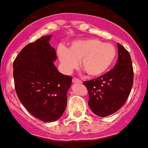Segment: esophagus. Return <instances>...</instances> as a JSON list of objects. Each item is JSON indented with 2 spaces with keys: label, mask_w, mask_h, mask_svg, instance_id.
<instances>
[{
  "label": "esophagus",
  "mask_w": 148,
  "mask_h": 148,
  "mask_svg": "<svg viewBox=\"0 0 148 148\" xmlns=\"http://www.w3.org/2000/svg\"><path fill=\"white\" fill-rule=\"evenodd\" d=\"M73 83H75V84H82V82L80 80V79H78L77 78H73Z\"/></svg>",
  "instance_id": "34e87169"
}]
</instances>
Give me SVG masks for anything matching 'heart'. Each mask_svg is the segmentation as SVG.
Returning <instances> with one entry per match:
<instances>
[{"mask_svg":"<svg viewBox=\"0 0 148 148\" xmlns=\"http://www.w3.org/2000/svg\"><path fill=\"white\" fill-rule=\"evenodd\" d=\"M116 56L114 46L96 38L81 39L72 43L68 49L64 47L58 49V59L65 73L76 68L78 61H81L82 69L91 77L99 76L108 71Z\"/></svg>","mask_w":148,"mask_h":148,"instance_id":"obj_1","label":"heart"}]
</instances>
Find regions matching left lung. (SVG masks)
I'll list each match as a JSON object with an SVG mask.
<instances>
[{
  "instance_id": "8db88e82",
  "label": "left lung",
  "mask_w": 148,
  "mask_h": 148,
  "mask_svg": "<svg viewBox=\"0 0 148 148\" xmlns=\"http://www.w3.org/2000/svg\"><path fill=\"white\" fill-rule=\"evenodd\" d=\"M118 45L114 67L92 80L84 82L89 93L88 104L95 115L105 117L118 111L126 102L133 84V68L128 51Z\"/></svg>"
}]
</instances>
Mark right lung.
Listing matches in <instances>:
<instances>
[{
    "instance_id": "right-lung-1",
    "label": "right lung",
    "mask_w": 148,
    "mask_h": 148,
    "mask_svg": "<svg viewBox=\"0 0 148 148\" xmlns=\"http://www.w3.org/2000/svg\"><path fill=\"white\" fill-rule=\"evenodd\" d=\"M45 35L25 46L13 62L17 95L29 113L45 122L58 120L66 107L72 78L61 74L53 61L56 49Z\"/></svg>"
}]
</instances>
